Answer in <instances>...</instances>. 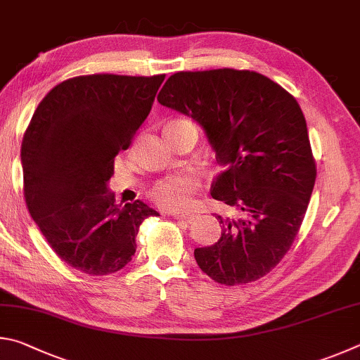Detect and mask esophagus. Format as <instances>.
Here are the masks:
<instances>
[{
	"mask_svg": "<svg viewBox=\"0 0 360 360\" xmlns=\"http://www.w3.org/2000/svg\"><path fill=\"white\" fill-rule=\"evenodd\" d=\"M170 217L188 224L194 221V215H191V213H170Z\"/></svg>",
	"mask_w": 360,
	"mask_h": 360,
	"instance_id": "1",
	"label": "esophagus"
}]
</instances>
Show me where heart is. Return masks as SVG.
Wrapping results in <instances>:
<instances>
[{"label":"heart","instance_id":"heart-1","mask_svg":"<svg viewBox=\"0 0 360 360\" xmlns=\"http://www.w3.org/2000/svg\"><path fill=\"white\" fill-rule=\"evenodd\" d=\"M199 190V180L193 172L169 175L151 188L150 196L164 210H184L190 207Z\"/></svg>","mask_w":360,"mask_h":360}]
</instances>
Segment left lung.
<instances>
[{"mask_svg": "<svg viewBox=\"0 0 360 360\" xmlns=\"http://www.w3.org/2000/svg\"><path fill=\"white\" fill-rule=\"evenodd\" d=\"M158 103L200 124L226 167L212 198L237 213L217 215L221 237L194 250L198 266L226 286L261 278L291 248L316 180L299 103L266 75L228 68L170 75Z\"/></svg>", "mask_w": 360, "mask_h": 360, "instance_id": "obj_1", "label": "left lung"}]
</instances>
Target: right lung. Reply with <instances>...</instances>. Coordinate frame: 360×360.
I'll use <instances>...</instances> for the list:
<instances>
[{"mask_svg":"<svg viewBox=\"0 0 360 360\" xmlns=\"http://www.w3.org/2000/svg\"><path fill=\"white\" fill-rule=\"evenodd\" d=\"M166 75L93 74L47 93L22 142L25 200L61 261L88 275L118 272L136 253L142 200L115 204L113 160L148 117Z\"/></svg>","mask_w":360,"mask_h":360,"instance_id":"right-lung-1","label":"right lung"}]
</instances>
